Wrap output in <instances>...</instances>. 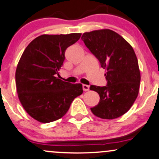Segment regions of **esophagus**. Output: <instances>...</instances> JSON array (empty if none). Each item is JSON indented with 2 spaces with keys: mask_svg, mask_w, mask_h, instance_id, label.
<instances>
[{
  "mask_svg": "<svg viewBox=\"0 0 159 159\" xmlns=\"http://www.w3.org/2000/svg\"><path fill=\"white\" fill-rule=\"evenodd\" d=\"M83 91H89V85H83Z\"/></svg>",
  "mask_w": 159,
  "mask_h": 159,
  "instance_id": "1",
  "label": "esophagus"
}]
</instances>
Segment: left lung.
<instances>
[{
	"mask_svg": "<svg viewBox=\"0 0 159 159\" xmlns=\"http://www.w3.org/2000/svg\"><path fill=\"white\" fill-rule=\"evenodd\" d=\"M82 40L106 69L107 85H91L100 95V102L91 108L95 116L115 119L129 110L139 92L141 73L132 47L109 29L84 33Z\"/></svg>",
	"mask_w": 159,
	"mask_h": 159,
	"instance_id": "1",
	"label": "left lung"
}]
</instances>
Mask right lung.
Returning a JSON list of instances; mask_svg holds the SVG:
<instances>
[{
	"label": "right lung",
	"instance_id": "right-lung-1",
	"mask_svg": "<svg viewBox=\"0 0 159 159\" xmlns=\"http://www.w3.org/2000/svg\"><path fill=\"white\" fill-rule=\"evenodd\" d=\"M81 35H42L28 44L20 58L16 71L18 99L28 115L39 122L60 119L74 98L83 94L82 84L68 83L57 77L65 50Z\"/></svg>",
	"mask_w": 159,
	"mask_h": 159
}]
</instances>
